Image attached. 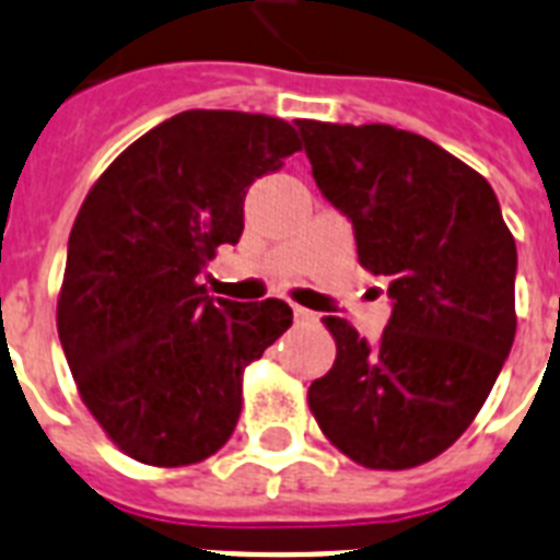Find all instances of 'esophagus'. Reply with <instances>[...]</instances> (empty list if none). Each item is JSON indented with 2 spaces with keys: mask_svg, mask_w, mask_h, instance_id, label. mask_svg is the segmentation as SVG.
<instances>
[{
  "mask_svg": "<svg viewBox=\"0 0 560 560\" xmlns=\"http://www.w3.org/2000/svg\"><path fill=\"white\" fill-rule=\"evenodd\" d=\"M293 316H295V322H316V313L313 311H307V307H299V304H293Z\"/></svg>",
  "mask_w": 560,
  "mask_h": 560,
  "instance_id": "esophagus-1",
  "label": "esophagus"
}]
</instances>
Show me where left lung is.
<instances>
[{
	"label": "left lung",
	"instance_id": "8db88e82",
	"mask_svg": "<svg viewBox=\"0 0 560 560\" xmlns=\"http://www.w3.org/2000/svg\"><path fill=\"white\" fill-rule=\"evenodd\" d=\"M295 126L359 265L390 295L376 342L327 316L336 362L307 402L359 466L411 469L469 429L512 351L515 238L489 180L429 138L385 122Z\"/></svg>",
	"mask_w": 560,
	"mask_h": 560
}]
</instances>
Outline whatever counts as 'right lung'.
I'll use <instances>...</instances> for the list:
<instances>
[{
	"mask_svg": "<svg viewBox=\"0 0 560 560\" xmlns=\"http://www.w3.org/2000/svg\"><path fill=\"white\" fill-rule=\"evenodd\" d=\"M279 117L192 108L117 158L68 238L57 330L80 397L122 452L189 466L230 440L241 374L290 325L281 299L230 302L198 284L244 233V198L299 152Z\"/></svg>",
	"mask_w": 560,
	"mask_h": 560,
	"instance_id": "add662e5",
	"label": "right lung"
}]
</instances>
